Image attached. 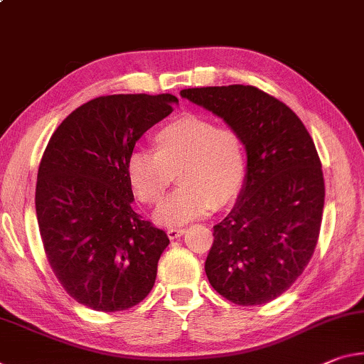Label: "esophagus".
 I'll return each instance as SVG.
<instances>
[{"instance_id": "1", "label": "esophagus", "mask_w": 364, "mask_h": 364, "mask_svg": "<svg viewBox=\"0 0 364 364\" xmlns=\"http://www.w3.org/2000/svg\"><path fill=\"white\" fill-rule=\"evenodd\" d=\"M184 233V228H168L166 230V235H168L170 240H176Z\"/></svg>"}]
</instances>
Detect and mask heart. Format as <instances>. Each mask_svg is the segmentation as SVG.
<instances>
[{
	"mask_svg": "<svg viewBox=\"0 0 364 364\" xmlns=\"http://www.w3.org/2000/svg\"><path fill=\"white\" fill-rule=\"evenodd\" d=\"M155 152L136 151L126 165L137 200L155 205L176 181L180 188L155 212V220L176 227L232 205L246 180V149L240 132L186 114L154 134Z\"/></svg>",
	"mask_w": 364,
	"mask_h": 364,
	"instance_id": "heart-1",
	"label": "heart"
}]
</instances>
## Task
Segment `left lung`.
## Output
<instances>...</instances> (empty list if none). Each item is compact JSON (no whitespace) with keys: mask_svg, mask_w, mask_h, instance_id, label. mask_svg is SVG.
<instances>
[{"mask_svg":"<svg viewBox=\"0 0 364 364\" xmlns=\"http://www.w3.org/2000/svg\"><path fill=\"white\" fill-rule=\"evenodd\" d=\"M181 97L238 131L247 154L240 198L213 227L207 279L235 304L272 301L303 274L319 238L326 186L313 137L291 108L252 85Z\"/></svg>","mask_w":364,"mask_h":364,"instance_id":"obj_1","label":"left lung"}]
</instances>
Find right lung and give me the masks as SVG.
Returning a JSON list of instances; mask_svg holds the SVG:
<instances>
[{"mask_svg":"<svg viewBox=\"0 0 364 364\" xmlns=\"http://www.w3.org/2000/svg\"><path fill=\"white\" fill-rule=\"evenodd\" d=\"M171 94L97 97L69 114L40 160L36 210L45 255L77 303L103 313L139 304L170 240L132 210L126 165L136 142L173 112Z\"/></svg>","mask_w":364,"mask_h":364,"instance_id":"1","label":"right lung"}]
</instances>
